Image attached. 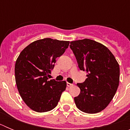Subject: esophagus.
I'll list each match as a JSON object with an SVG mask.
<instances>
[{"label": "esophagus", "mask_w": 130, "mask_h": 130, "mask_svg": "<svg viewBox=\"0 0 130 130\" xmlns=\"http://www.w3.org/2000/svg\"><path fill=\"white\" fill-rule=\"evenodd\" d=\"M66 85H67V86H68V87H72V86L73 85V84H72V83H66Z\"/></svg>", "instance_id": "1"}]
</instances>
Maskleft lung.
I'll return each mask as SVG.
<instances>
[{
    "label": "left lung",
    "mask_w": 130,
    "mask_h": 130,
    "mask_svg": "<svg viewBox=\"0 0 130 130\" xmlns=\"http://www.w3.org/2000/svg\"><path fill=\"white\" fill-rule=\"evenodd\" d=\"M79 68L87 78L77 83L81 92L74 98L77 107L87 113L104 110L114 97L119 84L120 68L112 53L102 43L90 39L70 42Z\"/></svg>",
    "instance_id": "1"
}]
</instances>
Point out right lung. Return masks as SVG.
I'll return each mask as SVG.
<instances>
[{
    "label": "right lung",
    "instance_id": "1",
    "mask_svg": "<svg viewBox=\"0 0 130 130\" xmlns=\"http://www.w3.org/2000/svg\"><path fill=\"white\" fill-rule=\"evenodd\" d=\"M70 42L44 38L31 43L19 54L15 65V76L18 91L27 106L39 112L53 109L66 81H49L56 58L64 54Z\"/></svg>",
    "mask_w": 130,
    "mask_h": 130
}]
</instances>
